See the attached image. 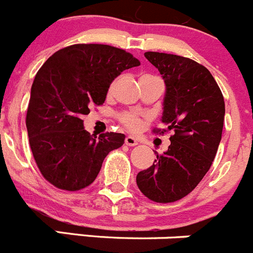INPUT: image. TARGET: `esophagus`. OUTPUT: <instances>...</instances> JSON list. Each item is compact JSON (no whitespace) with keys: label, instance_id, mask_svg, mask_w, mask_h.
Returning a JSON list of instances; mask_svg holds the SVG:
<instances>
[{"label":"esophagus","instance_id":"34e87169","mask_svg":"<svg viewBox=\"0 0 253 253\" xmlns=\"http://www.w3.org/2000/svg\"><path fill=\"white\" fill-rule=\"evenodd\" d=\"M125 143H126L127 146L133 147V146H136V144L138 143V142H137V139L134 138V137H132V136H127L126 138H125Z\"/></svg>","mask_w":253,"mask_h":253}]
</instances>
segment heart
I'll return each mask as SVG.
<instances>
[{
  "label": "heart",
  "mask_w": 253,
  "mask_h": 253,
  "mask_svg": "<svg viewBox=\"0 0 253 253\" xmlns=\"http://www.w3.org/2000/svg\"><path fill=\"white\" fill-rule=\"evenodd\" d=\"M120 121L129 129V131H137L141 127V119L133 114H122L120 116Z\"/></svg>",
  "instance_id": "obj_1"
}]
</instances>
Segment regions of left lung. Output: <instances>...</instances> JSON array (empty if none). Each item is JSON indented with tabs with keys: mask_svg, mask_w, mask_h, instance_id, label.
I'll return each mask as SVG.
<instances>
[{
	"mask_svg": "<svg viewBox=\"0 0 253 253\" xmlns=\"http://www.w3.org/2000/svg\"><path fill=\"white\" fill-rule=\"evenodd\" d=\"M144 56L164 80L162 122L174 134L168 151L157 153L136 181L148 199L173 203L195 189L211 167L224 127V96L209 70L197 61L158 51Z\"/></svg>",
	"mask_w": 253,
	"mask_h": 253,
	"instance_id": "1",
	"label": "left lung"
}]
</instances>
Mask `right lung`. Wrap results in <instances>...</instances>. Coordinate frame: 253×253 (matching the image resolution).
Segmentation results:
<instances>
[{"instance_id": "obj_1", "label": "right lung", "mask_w": 253, "mask_h": 253, "mask_svg": "<svg viewBox=\"0 0 253 253\" xmlns=\"http://www.w3.org/2000/svg\"><path fill=\"white\" fill-rule=\"evenodd\" d=\"M138 59L106 44H74L55 51L38 70L31 89L26 126L42 175L54 186L75 192L96 179L105 157L125 142V134L95 137L83 116L102 105L124 70Z\"/></svg>"}]
</instances>
